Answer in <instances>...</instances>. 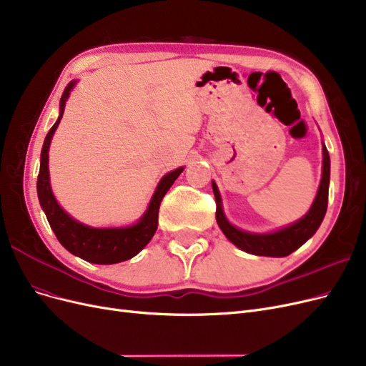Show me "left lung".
Masks as SVG:
<instances>
[{
    "mask_svg": "<svg viewBox=\"0 0 366 366\" xmlns=\"http://www.w3.org/2000/svg\"><path fill=\"white\" fill-rule=\"evenodd\" d=\"M329 182H330V157L327 147L322 143V174L317 196L312 202V207L303 215L300 220H297L285 227H280L274 232L268 234H254L242 231V229L229 223L223 212L222 197L219 187L212 181V192L215 196V219L222 229L224 237L235 244L242 252H247L256 256H273V258H282L288 256L294 250L303 246L305 242L312 237L326 215L327 211V199H329Z\"/></svg>",
    "mask_w": 366,
    "mask_h": 366,
    "instance_id": "8db88e82",
    "label": "left lung"
}]
</instances>
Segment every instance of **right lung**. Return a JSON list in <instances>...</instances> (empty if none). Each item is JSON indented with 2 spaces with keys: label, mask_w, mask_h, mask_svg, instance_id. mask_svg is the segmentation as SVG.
<instances>
[{
  "label": "right lung",
  "mask_w": 366,
  "mask_h": 366,
  "mask_svg": "<svg viewBox=\"0 0 366 366\" xmlns=\"http://www.w3.org/2000/svg\"><path fill=\"white\" fill-rule=\"evenodd\" d=\"M75 84L76 79L71 81L64 89L60 99L59 119L46 134L42 154H40V170L37 176V196L40 207H42L48 223L54 234H56L57 239L60 241V244L67 252H71L72 254L78 256V258L92 264L108 265L128 261L137 253H140L147 246V242L152 239L158 227V211L161 200L169 192L173 182L178 179V176L182 173L184 167L172 170L162 176L144 214L137 223L125 227H92L72 219L59 205L56 196L52 193L48 169V152L52 135L56 132L63 117L66 101L69 98L71 90L75 87Z\"/></svg>",
  "instance_id": "right-lung-1"
}]
</instances>
